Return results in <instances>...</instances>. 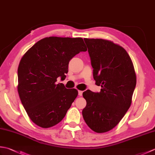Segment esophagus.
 <instances>
[{
  "label": "esophagus",
  "mask_w": 155,
  "mask_h": 155,
  "mask_svg": "<svg viewBox=\"0 0 155 155\" xmlns=\"http://www.w3.org/2000/svg\"><path fill=\"white\" fill-rule=\"evenodd\" d=\"M83 91H78V95H79V96H82V95H83Z\"/></svg>",
  "instance_id": "obj_1"
}]
</instances>
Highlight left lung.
<instances>
[{
	"label": "left lung",
	"mask_w": 155,
	"mask_h": 155,
	"mask_svg": "<svg viewBox=\"0 0 155 155\" xmlns=\"http://www.w3.org/2000/svg\"><path fill=\"white\" fill-rule=\"evenodd\" d=\"M100 93H83L85 123L98 133L116 127L129 108L137 78L132 61L120 46L103 39L84 38Z\"/></svg>",
	"instance_id": "left-lung-1"
}]
</instances>
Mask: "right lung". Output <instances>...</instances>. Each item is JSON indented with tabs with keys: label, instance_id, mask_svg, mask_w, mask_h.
<instances>
[{
	"label": "right lung",
	"instance_id": "right-lung-1",
	"mask_svg": "<svg viewBox=\"0 0 155 155\" xmlns=\"http://www.w3.org/2000/svg\"><path fill=\"white\" fill-rule=\"evenodd\" d=\"M87 48L82 38L47 37L23 56L18 68V92L31 120L42 128L62 120L78 95L67 89L58 77L64 78L71 59Z\"/></svg>",
	"mask_w": 155,
	"mask_h": 155
}]
</instances>
